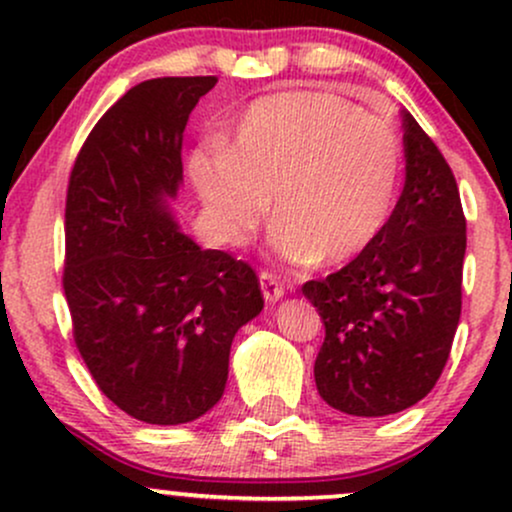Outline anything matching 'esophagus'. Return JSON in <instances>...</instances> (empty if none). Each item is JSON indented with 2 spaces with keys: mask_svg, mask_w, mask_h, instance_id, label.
Listing matches in <instances>:
<instances>
[{
  "mask_svg": "<svg viewBox=\"0 0 512 512\" xmlns=\"http://www.w3.org/2000/svg\"><path fill=\"white\" fill-rule=\"evenodd\" d=\"M260 286H262L264 301H269V303L279 301V298H284V293H286L284 284H281V281L276 279L272 272H262L260 274Z\"/></svg>",
  "mask_w": 512,
  "mask_h": 512,
  "instance_id": "obj_1",
  "label": "esophagus"
}]
</instances>
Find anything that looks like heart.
<instances>
[{"label": "heart", "instance_id": "1", "mask_svg": "<svg viewBox=\"0 0 512 512\" xmlns=\"http://www.w3.org/2000/svg\"><path fill=\"white\" fill-rule=\"evenodd\" d=\"M399 170L395 125L320 91L260 98L240 117L228 151L192 158L221 243L243 245L274 197V248L293 262L325 264L361 255L380 236Z\"/></svg>", "mask_w": 512, "mask_h": 512}]
</instances>
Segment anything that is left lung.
Segmentation results:
<instances>
[{
    "label": "left lung",
    "instance_id": "obj_1",
    "mask_svg": "<svg viewBox=\"0 0 512 512\" xmlns=\"http://www.w3.org/2000/svg\"><path fill=\"white\" fill-rule=\"evenodd\" d=\"M407 178L380 236L346 267L305 281L325 322L320 397L351 416L409 409L438 383L462 310L467 221L455 175L407 110Z\"/></svg>",
    "mask_w": 512,
    "mask_h": 512
}]
</instances>
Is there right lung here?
I'll list each match as a JSON object with an SVG mask.
<instances>
[{
    "instance_id": "1",
    "label": "right lung",
    "mask_w": 512,
    "mask_h": 512,
    "mask_svg": "<svg viewBox=\"0 0 512 512\" xmlns=\"http://www.w3.org/2000/svg\"><path fill=\"white\" fill-rule=\"evenodd\" d=\"M216 76H163L105 113L69 175L64 296L74 342L110 402L144 424L178 426L214 407L233 337L260 315L248 262L202 250L170 214L182 132Z\"/></svg>"
}]
</instances>
